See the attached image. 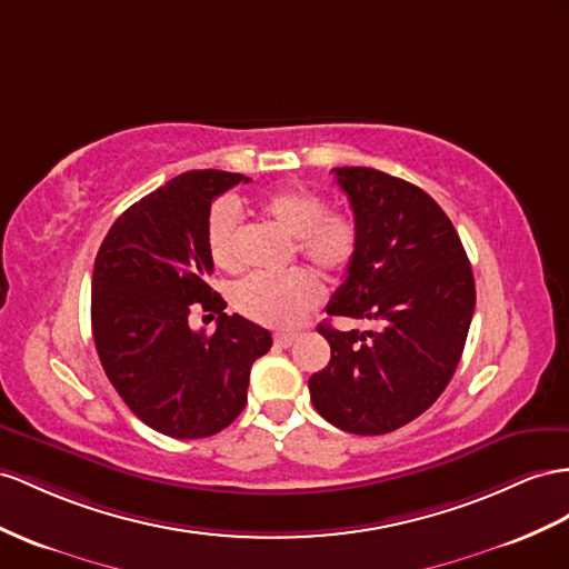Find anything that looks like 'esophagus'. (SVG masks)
Masks as SVG:
<instances>
[{"label":"esophagus","mask_w":569,"mask_h":569,"mask_svg":"<svg viewBox=\"0 0 569 569\" xmlns=\"http://www.w3.org/2000/svg\"><path fill=\"white\" fill-rule=\"evenodd\" d=\"M298 341V333H276L273 337V343L279 348H290Z\"/></svg>","instance_id":"obj_1"}]
</instances>
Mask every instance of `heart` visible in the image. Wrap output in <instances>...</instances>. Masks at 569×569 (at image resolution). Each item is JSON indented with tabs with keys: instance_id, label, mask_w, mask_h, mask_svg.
<instances>
[{
	"instance_id": "obj_1",
	"label": "heart",
	"mask_w": 569,
	"mask_h": 569,
	"mask_svg": "<svg viewBox=\"0 0 569 569\" xmlns=\"http://www.w3.org/2000/svg\"><path fill=\"white\" fill-rule=\"evenodd\" d=\"M259 211L296 240V250L312 267L341 276L353 264L358 230L351 218L329 213V203L312 189H276L259 201ZM207 250L223 271L240 269V213L230 201H216L207 216ZM322 300V286L312 273L296 269L281 276L257 273L232 290V305L257 325L290 329Z\"/></svg>"
}]
</instances>
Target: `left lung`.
<instances>
[{
	"label": "left lung",
	"mask_w": 569,
	"mask_h": 569,
	"mask_svg": "<svg viewBox=\"0 0 569 569\" xmlns=\"http://www.w3.org/2000/svg\"><path fill=\"white\" fill-rule=\"evenodd\" d=\"M333 174L351 201L358 250L327 315L382 329L319 325L331 360L310 377V399L331 426L385 435L428 411L455 375L476 308L473 271L423 189L375 168Z\"/></svg>",
	"instance_id": "obj_1"
}]
</instances>
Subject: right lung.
<instances>
[{
	"mask_svg": "<svg viewBox=\"0 0 569 569\" xmlns=\"http://www.w3.org/2000/svg\"><path fill=\"white\" fill-rule=\"evenodd\" d=\"M238 182L250 178L178 174L112 223L93 264L91 327L108 380L139 420L178 440L228 428L247 403L252 362L271 348V333L226 315L207 283V216ZM194 307L219 315L213 335L188 327Z\"/></svg>",
	"mask_w": 569,
	"mask_h": 569,
	"instance_id": "add662e5",
	"label": "right lung"
}]
</instances>
